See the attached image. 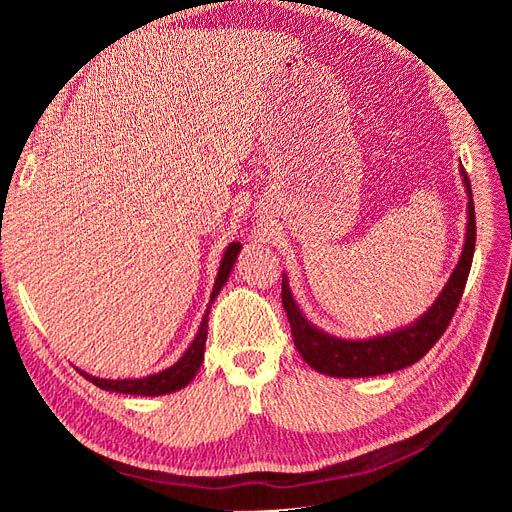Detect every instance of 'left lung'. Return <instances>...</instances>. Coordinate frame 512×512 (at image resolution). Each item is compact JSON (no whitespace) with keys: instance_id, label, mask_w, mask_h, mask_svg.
I'll list each match as a JSON object with an SVG mask.
<instances>
[{"instance_id":"obj_1","label":"left lung","mask_w":512,"mask_h":512,"mask_svg":"<svg viewBox=\"0 0 512 512\" xmlns=\"http://www.w3.org/2000/svg\"><path fill=\"white\" fill-rule=\"evenodd\" d=\"M463 185L468 192V232H466V245H463L461 258L446 282L440 297L436 299L427 314H423L414 324L406 329H399L393 333H386L374 339H339L329 333L318 331L312 322H309L292 299L290 286L286 277L282 280V305L286 309V316L292 329L294 346L305 359L309 367H314L320 374H327L333 378H369V376H382L391 374V371L404 369L431 350V346L438 342L442 333L451 324L455 309L461 301L463 288H466L474 245H476V218H474V200H472V185L468 173L461 166Z\"/></svg>"}]
</instances>
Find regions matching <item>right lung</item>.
I'll return each instance as SVG.
<instances>
[{
	"label": "right lung",
	"mask_w": 512,
	"mask_h": 512,
	"mask_svg": "<svg viewBox=\"0 0 512 512\" xmlns=\"http://www.w3.org/2000/svg\"><path fill=\"white\" fill-rule=\"evenodd\" d=\"M241 252V245L239 243H230L226 247V254L222 258V265L218 271V277H215V286L211 292V299H209V307L203 316V322H200V329L194 337V342L190 344V348L185 350V354L181 359L160 374H153L147 378H136V380H104V378H96V376H89L85 371H81V376L87 378L89 382H94L96 386L104 391H115V393H126V395H145V397H156V395H166V393H175L183 386H188L192 382V378L196 376V371L205 359V342H207V327H209V309L213 299L218 297L222 286L226 284L228 275L232 271V265H235L237 254Z\"/></svg>",
	"instance_id": "right-lung-1"
}]
</instances>
